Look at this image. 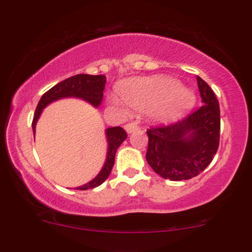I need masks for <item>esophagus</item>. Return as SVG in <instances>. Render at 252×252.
Masks as SVG:
<instances>
[{
  "instance_id": "esophagus-1",
  "label": "esophagus",
  "mask_w": 252,
  "mask_h": 252,
  "mask_svg": "<svg viewBox=\"0 0 252 252\" xmlns=\"http://www.w3.org/2000/svg\"><path fill=\"white\" fill-rule=\"evenodd\" d=\"M125 129L127 133L130 134V133L135 132V130L139 129V126H137V124H135V123H128L125 125Z\"/></svg>"
}]
</instances>
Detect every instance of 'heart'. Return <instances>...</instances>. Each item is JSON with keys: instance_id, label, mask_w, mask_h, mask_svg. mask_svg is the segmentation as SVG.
Masks as SVG:
<instances>
[{"instance_id": "obj_1", "label": "heart", "mask_w": 252, "mask_h": 252, "mask_svg": "<svg viewBox=\"0 0 252 252\" xmlns=\"http://www.w3.org/2000/svg\"><path fill=\"white\" fill-rule=\"evenodd\" d=\"M124 104L137 112H150L157 122H170L194 105L190 89L179 86L174 79L156 75L123 85L119 91Z\"/></svg>"}]
</instances>
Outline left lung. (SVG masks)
Wrapping results in <instances>:
<instances>
[{
	"mask_svg": "<svg viewBox=\"0 0 252 252\" xmlns=\"http://www.w3.org/2000/svg\"><path fill=\"white\" fill-rule=\"evenodd\" d=\"M203 105L178 122L147 130V161L161 178L188 180L211 163L219 147L220 109L211 87L197 77Z\"/></svg>",
	"mask_w": 252,
	"mask_h": 252,
	"instance_id": "obj_1",
	"label": "left lung"
}]
</instances>
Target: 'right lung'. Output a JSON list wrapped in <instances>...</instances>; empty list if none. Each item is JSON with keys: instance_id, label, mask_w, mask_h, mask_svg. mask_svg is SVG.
Here are the masks:
<instances>
[{"instance_id": "1", "label": "right lung", "mask_w": 252, "mask_h": 252, "mask_svg": "<svg viewBox=\"0 0 252 252\" xmlns=\"http://www.w3.org/2000/svg\"><path fill=\"white\" fill-rule=\"evenodd\" d=\"M106 79L104 75H91V74H77L73 77L67 78L60 84L55 85L53 88L44 93L42 97L40 98L37 103L35 113L32 123L33 133H35V125L37 119L42 112V110L49 104V103L56 101V99L64 97H79L85 99L91 103L92 105L98 106L101 104L103 98V91L105 87ZM106 139H108V155L104 166L101 172L97 174V177L93 179L91 182L86 184L80 187L75 188L79 190H87L95 187H98L102 185L106 179H108L110 172H111L113 164H115L116 151L118 147L126 140L127 133L122 127H111L105 130Z\"/></svg>"}]
</instances>
